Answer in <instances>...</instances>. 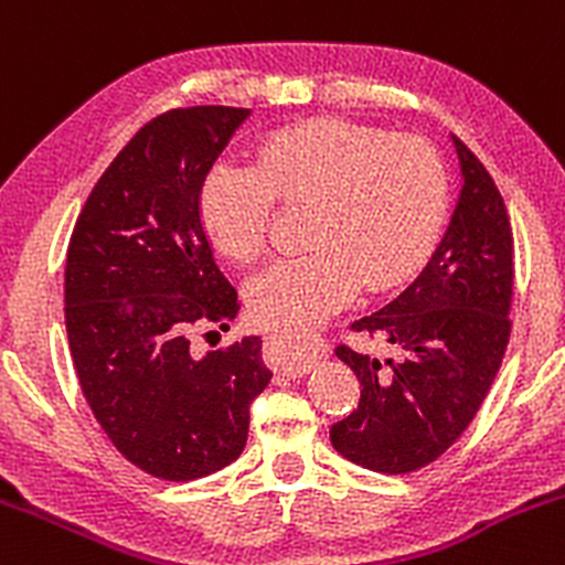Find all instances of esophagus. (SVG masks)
<instances>
[{
	"mask_svg": "<svg viewBox=\"0 0 565 565\" xmlns=\"http://www.w3.org/2000/svg\"><path fill=\"white\" fill-rule=\"evenodd\" d=\"M266 353H269L271 367L285 372V375L296 377L310 372L312 364H316V359L326 356V345L321 342L316 351H305V348H299V334H290V331H275V334H269V342H266Z\"/></svg>",
	"mask_w": 565,
	"mask_h": 565,
	"instance_id": "esophagus-1",
	"label": "esophagus"
}]
</instances>
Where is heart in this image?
<instances>
[{"label": "heart", "instance_id": "heart-1", "mask_svg": "<svg viewBox=\"0 0 565 565\" xmlns=\"http://www.w3.org/2000/svg\"><path fill=\"white\" fill-rule=\"evenodd\" d=\"M277 198L316 203L310 253L249 282V312L266 326L307 329L370 294L411 280L444 234L449 171L433 143L345 119L271 132L255 162L209 171L201 217L228 258L253 264L269 244Z\"/></svg>", "mask_w": 565, "mask_h": 565}]
</instances>
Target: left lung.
<instances>
[{"mask_svg": "<svg viewBox=\"0 0 565 565\" xmlns=\"http://www.w3.org/2000/svg\"><path fill=\"white\" fill-rule=\"evenodd\" d=\"M455 141L462 190L433 258L403 294L353 331L397 356L337 345L362 383L359 408L331 424V446L375 473H413L435 462L473 422L511 334L514 239L505 203L481 160Z\"/></svg>", "mask_w": 565, "mask_h": 565, "instance_id": "1", "label": "left lung"}]
</instances>
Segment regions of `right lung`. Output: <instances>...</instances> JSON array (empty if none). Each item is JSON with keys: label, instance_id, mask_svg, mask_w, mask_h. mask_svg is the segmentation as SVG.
Here are the masks:
<instances>
[{"label": "right lung", "instance_id": "add662e5", "mask_svg": "<svg viewBox=\"0 0 565 565\" xmlns=\"http://www.w3.org/2000/svg\"><path fill=\"white\" fill-rule=\"evenodd\" d=\"M249 108H173L114 157L67 247L65 323L81 392L119 455L166 481L225 468L269 386L260 337L206 356L193 326L239 312L201 223V190Z\"/></svg>", "mask_w": 565, "mask_h": 565}]
</instances>
